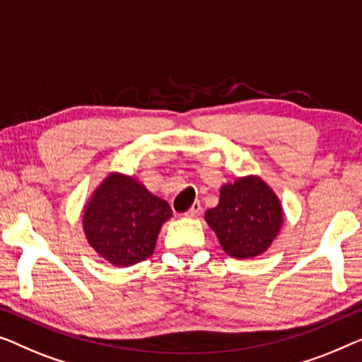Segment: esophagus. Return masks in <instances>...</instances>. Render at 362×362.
Listing matches in <instances>:
<instances>
[{"instance_id": "1", "label": "esophagus", "mask_w": 362, "mask_h": 362, "mask_svg": "<svg viewBox=\"0 0 362 362\" xmlns=\"http://www.w3.org/2000/svg\"><path fill=\"white\" fill-rule=\"evenodd\" d=\"M200 210H202L200 203L195 202V203H193V205L190 206V210H188V211L185 213V216H187V218H195V216L198 215V213H200Z\"/></svg>"}]
</instances>
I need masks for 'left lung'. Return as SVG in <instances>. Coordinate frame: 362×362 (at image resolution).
Returning a JSON list of instances; mask_svg holds the SVG:
<instances>
[{
    "label": "left lung",
    "instance_id": "left-lung-1",
    "mask_svg": "<svg viewBox=\"0 0 362 362\" xmlns=\"http://www.w3.org/2000/svg\"><path fill=\"white\" fill-rule=\"evenodd\" d=\"M205 220L228 256L252 259L266 252L277 238L284 210L261 177L247 175L221 187L220 202L206 210Z\"/></svg>",
    "mask_w": 362,
    "mask_h": 362
}]
</instances>
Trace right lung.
I'll return each instance as SVG.
<instances>
[{"mask_svg": "<svg viewBox=\"0 0 362 362\" xmlns=\"http://www.w3.org/2000/svg\"><path fill=\"white\" fill-rule=\"evenodd\" d=\"M172 216L169 203L141 182L111 172L83 210L86 241L116 267H129L154 252L157 236Z\"/></svg>", "mask_w": 362, "mask_h": 362, "instance_id": "obj_1", "label": "right lung"}]
</instances>
